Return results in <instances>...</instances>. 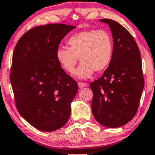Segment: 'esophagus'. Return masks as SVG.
<instances>
[{
  "mask_svg": "<svg viewBox=\"0 0 155 155\" xmlns=\"http://www.w3.org/2000/svg\"><path fill=\"white\" fill-rule=\"evenodd\" d=\"M78 85H79V87L80 88V89H81V88L85 87L87 86V84L84 82H78Z\"/></svg>",
  "mask_w": 155,
  "mask_h": 155,
  "instance_id": "obj_1",
  "label": "esophagus"
}]
</instances>
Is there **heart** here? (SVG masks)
I'll return each mask as SVG.
<instances>
[{
	"mask_svg": "<svg viewBox=\"0 0 155 155\" xmlns=\"http://www.w3.org/2000/svg\"><path fill=\"white\" fill-rule=\"evenodd\" d=\"M69 48L57 51V60L68 73L74 72L78 60L81 64L76 75L81 79L91 77L94 71L101 73L109 67L113 59V37L105 30L82 31L68 40Z\"/></svg>",
	"mask_w": 155,
	"mask_h": 155,
	"instance_id": "heart-1",
	"label": "heart"
}]
</instances>
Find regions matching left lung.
<instances>
[{
	"instance_id": "left-lung-1",
	"label": "left lung",
	"mask_w": 155,
	"mask_h": 155,
	"mask_svg": "<svg viewBox=\"0 0 155 155\" xmlns=\"http://www.w3.org/2000/svg\"><path fill=\"white\" fill-rule=\"evenodd\" d=\"M107 23L113 37V59L101 77L91 83L92 113L100 124L110 128L125 125L138 109L144 87L140 52L132 35L118 22Z\"/></svg>"
}]
</instances>
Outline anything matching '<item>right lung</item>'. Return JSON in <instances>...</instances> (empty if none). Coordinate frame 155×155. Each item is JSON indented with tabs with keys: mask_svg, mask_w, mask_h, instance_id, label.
I'll list each match as a JSON object with an SVG mask.
<instances>
[{
	"mask_svg": "<svg viewBox=\"0 0 155 155\" xmlns=\"http://www.w3.org/2000/svg\"><path fill=\"white\" fill-rule=\"evenodd\" d=\"M75 26L54 23L35 27L17 42L10 81L21 116L34 127L52 132L64 126L78 84L57 60L61 40Z\"/></svg>",
	"mask_w": 155,
	"mask_h": 155,
	"instance_id": "obj_1",
	"label": "right lung"
}]
</instances>
